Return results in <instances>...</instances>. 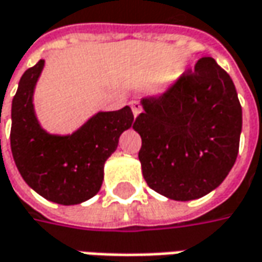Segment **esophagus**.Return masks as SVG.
Here are the masks:
<instances>
[{
	"label": "esophagus",
	"instance_id": "obj_1",
	"mask_svg": "<svg viewBox=\"0 0 262 262\" xmlns=\"http://www.w3.org/2000/svg\"><path fill=\"white\" fill-rule=\"evenodd\" d=\"M131 110H133L134 117L137 118L141 114V105H140V102L138 101H131Z\"/></svg>",
	"mask_w": 262,
	"mask_h": 262
}]
</instances>
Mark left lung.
I'll use <instances>...</instances> for the list:
<instances>
[{
  "label": "left lung",
  "mask_w": 262,
  "mask_h": 262,
  "mask_svg": "<svg viewBox=\"0 0 262 262\" xmlns=\"http://www.w3.org/2000/svg\"><path fill=\"white\" fill-rule=\"evenodd\" d=\"M134 128L143 176L154 192L193 201L215 190L235 164L242 108L231 76L202 57L159 96L144 98Z\"/></svg>",
  "instance_id": "1"
}]
</instances>
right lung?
<instances>
[{"label":"right lung","mask_w":262,"mask_h":262,"mask_svg":"<svg viewBox=\"0 0 262 262\" xmlns=\"http://www.w3.org/2000/svg\"><path fill=\"white\" fill-rule=\"evenodd\" d=\"M45 60L21 76L11 105V151L21 177L45 199L78 205L94 198L103 180V164L117 150L119 135L131 128L129 106L98 112L69 135L49 134L34 112L33 95Z\"/></svg>","instance_id":"right-lung-1"}]
</instances>
